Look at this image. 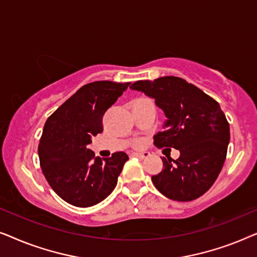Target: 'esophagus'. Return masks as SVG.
<instances>
[{
  "label": "esophagus",
  "instance_id": "obj_1",
  "mask_svg": "<svg viewBox=\"0 0 257 257\" xmlns=\"http://www.w3.org/2000/svg\"><path fill=\"white\" fill-rule=\"evenodd\" d=\"M132 156L139 158V159H145V158H147V157L150 156V153L149 152H142V153L135 152V153H132Z\"/></svg>",
  "mask_w": 257,
  "mask_h": 257
}]
</instances>
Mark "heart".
Masks as SVG:
<instances>
[{
	"mask_svg": "<svg viewBox=\"0 0 257 257\" xmlns=\"http://www.w3.org/2000/svg\"><path fill=\"white\" fill-rule=\"evenodd\" d=\"M136 145H139V142H136Z\"/></svg>",
	"mask_w": 257,
	"mask_h": 257,
	"instance_id": "1",
	"label": "heart"
}]
</instances>
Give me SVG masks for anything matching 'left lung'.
Listing matches in <instances>:
<instances>
[{"mask_svg": "<svg viewBox=\"0 0 257 257\" xmlns=\"http://www.w3.org/2000/svg\"><path fill=\"white\" fill-rule=\"evenodd\" d=\"M130 87L154 98L166 115L164 131L153 137L154 145L180 151L177 160L161 158L163 171L152 177L156 188L177 201L205 194L222 170L230 138L219 103L180 77L138 80Z\"/></svg>", "mask_w": 257, "mask_h": 257, "instance_id": "8db88e82", "label": "left lung"}]
</instances>
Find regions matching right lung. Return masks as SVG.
Masks as SVG:
<instances>
[{"instance_id":"1","label":"right lung","mask_w":257,"mask_h":257,"mask_svg":"<svg viewBox=\"0 0 257 257\" xmlns=\"http://www.w3.org/2000/svg\"><path fill=\"white\" fill-rule=\"evenodd\" d=\"M131 83L98 80L80 87L45 121L38 145L42 172L70 205L91 207L107 198L128 160L125 152L101 159L87 145L103 132V117Z\"/></svg>"}]
</instances>
